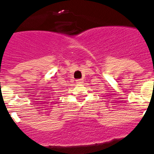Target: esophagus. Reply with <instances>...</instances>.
Segmentation results:
<instances>
[{
    "mask_svg": "<svg viewBox=\"0 0 154 154\" xmlns=\"http://www.w3.org/2000/svg\"><path fill=\"white\" fill-rule=\"evenodd\" d=\"M76 82H77V83H82V82H83V79L76 80Z\"/></svg>",
    "mask_w": 154,
    "mask_h": 154,
    "instance_id": "34e87169",
    "label": "esophagus"
}]
</instances>
